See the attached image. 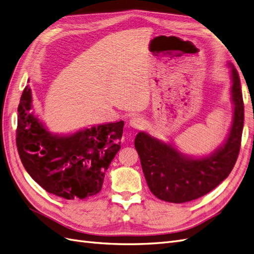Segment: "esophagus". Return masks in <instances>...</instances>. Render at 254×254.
<instances>
[{
  "label": "esophagus",
  "instance_id": "34e87169",
  "mask_svg": "<svg viewBox=\"0 0 254 254\" xmlns=\"http://www.w3.org/2000/svg\"><path fill=\"white\" fill-rule=\"evenodd\" d=\"M143 123H144L143 118H142V117H139V115H135V117L130 119L129 125L131 126L132 128L137 129V128H140V127L143 125Z\"/></svg>",
  "mask_w": 254,
  "mask_h": 254
}]
</instances>
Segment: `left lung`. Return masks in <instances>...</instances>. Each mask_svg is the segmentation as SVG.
Listing matches in <instances>:
<instances>
[{
  "instance_id": "left-lung-1",
  "label": "left lung",
  "mask_w": 254,
  "mask_h": 254,
  "mask_svg": "<svg viewBox=\"0 0 254 254\" xmlns=\"http://www.w3.org/2000/svg\"><path fill=\"white\" fill-rule=\"evenodd\" d=\"M231 67V98L233 121L224 145L209 156L191 158L183 155L174 145L164 143L146 132L135 136L142 170L151 193L167 202L183 203L202 197L216 188L231 173L241 148L244 126V102L241 80Z\"/></svg>"
}]
</instances>
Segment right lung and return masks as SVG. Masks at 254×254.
I'll return each mask as SVG.
<instances>
[{
  "label": "right lung",
  "mask_w": 254,
  "mask_h": 254,
  "mask_svg": "<svg viewBox=\"0 0 254 254\" xmlns=\"http://www.w3.org/2000/svg\"><path fill=\"white\" fill-rule=\"evenodd\" d=\"M32 90L18 107L17 147L22 164L41 188L73 200L99 193L105 173L121 148L124 122L108 123L73 134H53L32 110Z\"/></svg>",
  "instance_id": "add662e5"
}]
</instances>
